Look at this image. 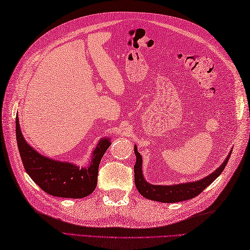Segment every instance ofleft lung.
<instances>
[{
    "mask_svg": "<svg viewBox=\"0 0 250 250\" xmlns=\"http://www.w3.org/2000/svg\"><path fill=\"white\" fill-rule=\"evenodd\" d=\"M134 152L136 156V163L134 166V182L139 192L143 196H145L146 199L152 201H158L161 202V203H176V202H182L194 198V196L200 194L207 186L213 183L225 169L232 151L227 157L226 161L214 173H211L207 177L194 183H186L173 186H157L147 183L144 177H143L142 156L137 151L136 146L134 147Z\"/></svg>",
    "mask_w": 250,
    "mask_h": 250,
    "instance_id": "1",
    "label": "left lung"
}]
</instances>
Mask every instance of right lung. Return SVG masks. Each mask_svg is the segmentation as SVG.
Returning a JSON list of instances; mask_svg holds the SVG:
<instances>
[{"label":"right lung","instance_id":"1","mask_svg":"<svg viewBox=\"0 0 250 250\" xmlns=\"http://www.w3.org/2000/svg\"><path fill=\"white\" fill-rule=\"evenodd\" d=\"M16 137L24 169L46 193L59 198L81 199L93 192L98 184L101 159L110 145L109 139L101 140L89 167L79 168L71 163L51 160L35 151L23 139L18 116L16 117Z\"/></svg>","mask_w":250,"mask_h":250}]
</instances>
